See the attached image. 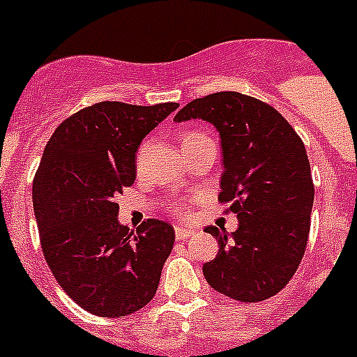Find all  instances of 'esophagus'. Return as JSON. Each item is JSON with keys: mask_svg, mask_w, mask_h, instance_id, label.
Returning a JSON list of instances; mask_svg holds the SVG:
<instances>
[{"mask_svg": "<svg viewBox=\"0 0 357 357\" xmlns=\"http://www.w3.org/2000/svg\"><path fill=\"white\" fill-rule=\"evenodd\" d=\"M195 234V229H191V227H175V238L178 239V241H182V239H188L189 236Z\"/></svg>", "mask_w": 357, "mask_h": 357, "instance_id": "esophagus-1", "label": "esophagus"}]
</instances>
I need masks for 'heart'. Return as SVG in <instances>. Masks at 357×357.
<instances>
[{"instance_id":"b5f03b06","label":"heart","mask_w":357,"mask_h":357,"mask_svg":"<svg viewBox=\"0 0 357 357\" xmlns=\"http://www.w3.org/2000/svg\"><path fill=\"white\" fill-rule=\"evenodd\" d=\"M200 137H206V135L198 134V132H188V134L184 135V139H182V143H188V141H193V139H200ZM143 150H144V148H143ZM143 150L139 151V157L143 155ZM176 213H182L181 207H176Z\"/></svg>"}]
</instances>
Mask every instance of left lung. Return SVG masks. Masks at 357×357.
Listing matches in <instances>:
<instances>
[{
  "mask_svg": "<svg viewBox=\"0 0 357 357\" xmlns=\"http://www.w3.org/2000/svg\"><path fill=\"white\" fill-rule=\"evenodd\" d=\"M204 119L222 139L220 202L238 214L229 234L216 227L218 254L204 264L209 286L239 302L270 298L304 257L314 185L307 153L293 127L268 103L225 91L197 98L175 121Z\"/></svg>",
  "mask_w": 357,
  "mask_h": 357,
  "instance_id": "obj_1",
  "label": "left lung"
}]
</instances>
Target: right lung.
Wrapping results in <instances>:
<instances>
[{"mask_svg":"<svg viewBox=\"0 0 357 357\" xmlns=\"http://www.w3.org/2000/svg\"><path fill=\"white\" fill-rule=\"evenodd\" d=\"M178 103L100 102L53 132L31 198L44 257L69 298L98 317L139 311L153 298L175 230L146 220L130 230L116 197L135 181L141 141Z\"/></svg>","mask_w":357,"mask_h":357,"instance_id":"right-lung-1","label":"right lung"}]
</instances>
